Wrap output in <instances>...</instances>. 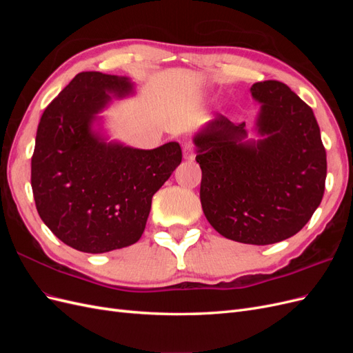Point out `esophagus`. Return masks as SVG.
Returning <instances> with one entry per match:
<instances>
[{
	"mask_svg": "<svg viewBox=\"0 0 353 353\" xmlns=\"http://www.w3.org/2000/svg\"><path fill=\"white\" fill-rule=\"evenodd\" d=\"M183 154H184V159L185 160H193L194 159V147H193V144H190V143H185L184 145H183Z\"/></svg>",
	"mask_w": 353,
	"mask_h": 353,
	"instance_id": "obj_1",
	"label": "esophagus"
}]
</instances>
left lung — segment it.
Returning <instances> with one entry per match:
<instances>
[{
  "label": "left lung",
  "mask_w": 353,
  "mask_h": 353,
  "mask_svg": "<svg viewBox=\"0 0 353 353\" xmlns=\"http://www.w3.org/2000/svg\"><path fill=\"white\" fill-rule=\"evenodd\" d=\"M261 104L249 140L245 122L216 114L194 135L200 201L210 225L244 244L294 236L323 200L327 156L312 109L279 81L256 82Z\"/></svg>",
  "instance_id": "left-lung-1"
}]
</instances>
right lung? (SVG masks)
<instances>
[{
	"instance_id": "obj_1",
	"label": "right lung",
	"mask_w": 353,
	"mask_h": 353,
	"mask_svg": "<svg viewBox=\"0 0 353 353\" xmlns=\"http://www.w3.org/2000/svg\"><path fill=\"white\" fill-rule=\"evenodd\" d=\"M134 90L126 77L81 72L41 116L30 166L37 210L79 252L105 253L140 240L154 193L183 159L175 141L153 150L109 141L100 113Z\"/></svg>"
}]
</instances>
